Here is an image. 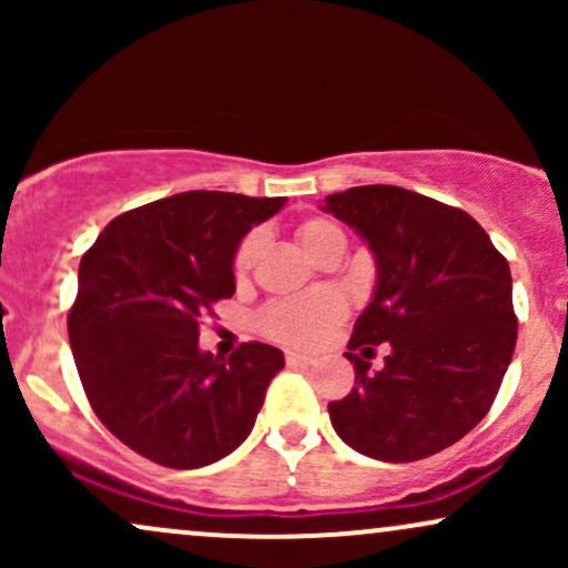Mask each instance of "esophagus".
Segmentation results:
<instances>
[{"instance_id": "esophagus-1", "label": "esophagus", "mask_w": 568, "mask_h": 568, "mask_svg": "<svg viewBox=\"0 0 568 568\" xmlns=\"http://www.w3.org/2000/svg\"><path fill=\"white\" fill-rule=\"evenodd\" d=\"M285 363H288L291 368H302V366H312L315 357L304 355V352H285Z\"/></svg>"}]
</instances>
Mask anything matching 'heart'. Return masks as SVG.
<instances>
[{"instance_id": "1", "label": "heart", "mask_w": 568, "mask_h": 568, "mask_svg": "<svg viewBox=\"0 0 568 568\" xmlns=\"http://www.w3.org/2000/svg\"><path fill=\"white\" fill-rule=\"evenodd\" d=\"M298 245L310 253L312 258H321L334 247L344 251V232L342 226L334 224L331 219H306L296 230ZM258 253V234H247L234 253V275H247ZM347 315V302L342 293L336 291H315L310 296L285 298L266 306L262 325L272 338L285 344H298V347H310L317 344L328 334L331 325H336Z\"/></svg>"}]
</instances>
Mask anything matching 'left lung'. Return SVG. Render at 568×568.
Listing matches in <instances>:
<instances>
[{
    "label": "left lung",
    "instance_id": "1",
    "mask_svg": "<svg viewBox=\"0 0 568 568\" xmlns=\"http://www.w3.org/2000/svg\"><path fill=\"white\" fill-rule=\"evenodd\" d=\"M321 207L361 234L376 262L374 298L344 352L355 387L328 403L331 425L371 459L438 454L488 414L513 361L507 258L465 211L400 186H352ZM379 343L390 347L385 368L368 372Z\"/></svg>",
    "mask_w": 568,
    "mask_h": 568
}]
</instances>
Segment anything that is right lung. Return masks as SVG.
<instances>
[{
    "instance_id": "obj_1",
    "label": "right lung",
    "mask_w": 568,
    "mask_h": 568,
    "mask_svg": "<svg viewBox=\"0 0 568 568\" xmlns=\"http://www.w3.org/2000/svg\"><path fill=\"white\" fill-rule=\"evenodd\" d=\"M285 197L181 192L122 213L80 262L69 342L95 416L146 459L197 470L251 435L272 376L270 344L200 349V317L234 293V253Z\"/></svg>"
}]
</instances>
